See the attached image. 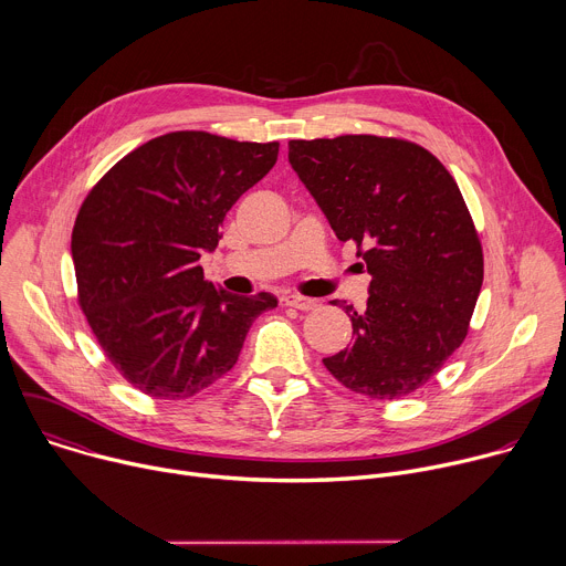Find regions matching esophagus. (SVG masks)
Here are the masks:
<instances>
[{"instance_id": "1", "label": "esophagus", "mask_w": 566, "mask_h": 566, "mask_svg": "<svg viewBox=\"0 0 566 566\" xmlns=\"http://www.w3.org/2000/svg\"><path fill=\"white\" fill-rule=\"evenodd\" d=\"M282 302H284L286 306H293V308H300V311H308V308H315V306H317V300L304 297V295H284Z\"/></svg>"}]
</instances>
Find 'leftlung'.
<instances>
[{
    "mask_svg": "<svg viewBox=\"0 0 566 566\" xmlns=\"http://www.w3.org/2000/svg\"><path fill=\"white\" fill-rule=\"evenodd\" d=\"M289 164L371 275L367 308L345 306L352 347L322 363L374 400L417 391L463 343L483 282L459 186L428 149L369 134L291 140Z\"/></svg>",
    "mask_w": 566,
    "mask_h": 566,
    "instance_id": "obj_1",
    "label": "left lung"
}]
</instances>
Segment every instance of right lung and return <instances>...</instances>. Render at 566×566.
I'll return each instance as SVG.
<instances>
[{
  "instance_id": "1",
  "label": "right lung",
  "mask_w": 566,
  "mask_h": 566,
  "mask_svg": "<svg viewBox=\"0 0 566 566\" xmlns=\"http://www.w3.org/2000/svg\"><path fill=\"white\" fill-rule=\"evenodd\" d=\"M280 143L208 132L147 140L98 181L77 212V300L112 365L143 394L188 398L239 358L271 293L234 295L199 260L232 203L275 166Z\"/></svg>"
}]
</instances>
